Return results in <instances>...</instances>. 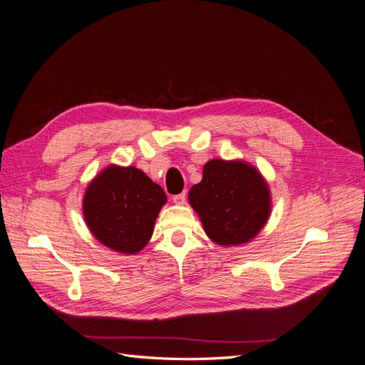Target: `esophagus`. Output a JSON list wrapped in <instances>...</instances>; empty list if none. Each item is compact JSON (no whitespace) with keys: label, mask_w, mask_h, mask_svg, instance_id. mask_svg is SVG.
Here are the masks:
<instances>
[{"label":"esophagus","mask_w":365,"mask_h":365,"mask_svg":"<svg viewBox=\"0 0 365 365\" xmlns=\"http://www.w3.org/2000/svg\"><path fill=\"white\" fill-rule=\"evenodd\" d=\"M173 202H175L176 205H184V204H185V192L175 195V196H173Z\"/></svg>","instance_id":"esophagus-1"}]
</instances>
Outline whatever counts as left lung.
<instances>
[{
    "mask_svg": "<svg viewBox=\"0 0 365 365\" xmlns=\"http://www.w3.org/2000/svg\"><path fill=\"white\" fill-rule=\"evenodd\" d=\"M189 201L207 236L224 247L250 242L271 212L268 184L244 161H208L201 182L189 192Z\"/></svg>",
    "mask_w": 365,
    "mask_h": 365,
    "instance_id": "obj_1",
    "label": "left lung"
}]
</instances>
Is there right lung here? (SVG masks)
I'll return each mask as SVG.
<instances>
[{"mask_svg":"<svg viewBox=\"0 0 365 365\" xmlns=\"http://www.w3.org/2000/svg\"><path fill=\"white\" fill-rule=\"evenodd\" d=\"M164 190L137 168L109 165L88 185L83 216L88 228L108 248L135 254L153 231Z\"/></svg>","mask_w":365,"mask_h":365,"instance_id":"add662e5","label":"right lung"}]
</instances>
